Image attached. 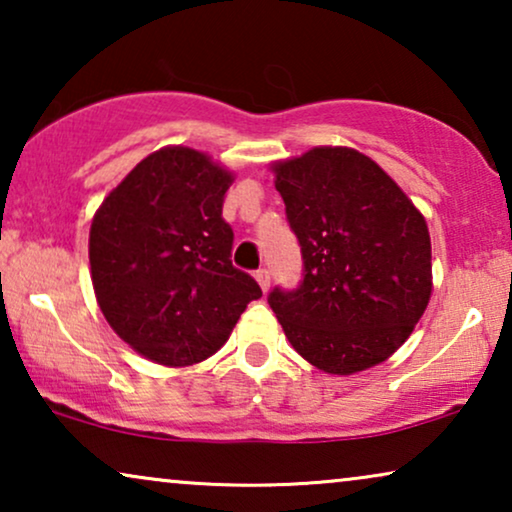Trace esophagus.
<instances>
[{
    "label": "esophagus",
    "mask_w": 512,
    "mask_h": 512,
    "mask_svg": "<svg viewBox=\"0 0 512 512\" xmlns=\"http://www.w3.org/2000/svg\"><path fill=\"white\" fill-rule=\"evenodd\" d=\"M254 277H256V282H258V286H261L263 291L270 289V272H268V268H258L254 272Z\"/></svg>",
    "instance_id": "34e87169"
}]
</instances>
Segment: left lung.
Masks as SVG:
<instances>
[{
    "instance_id": "left-lung-1",
    "label": "left lung",
    "mask_w": 512,
    "mask_h": 512,
    "mask_svg": "<svg viewBox=\"0 0 512 512\" xmlns=\"http://www.w3.org/2000/svg\"><path fill=\"white\" fill-rule=\"evenodd\" d=\"M303 282L268 303L293 349L331 375L387 361L431 298V237L412 200L375 160L317 146L275 167Z\"/></svg>"
}]
</instances>
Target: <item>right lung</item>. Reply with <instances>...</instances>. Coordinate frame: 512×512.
Instances as JSON below:
<instances>
[{
    "label": "right lung",
    "mask_w": 512,
    "mask_h": 512,
    "mask_svg": "<svg viewBox=\"0 0 512 512\" xmlns=\"http://www.w3.org/2000/svg\"><path fill=\"white\" fill-rule=\"evenodd\" d=\"M233 174L165 146L111 191L90 226L97 305L121 340L160 366H193L228 340L261 286L233 268L223 195Z\"/></svg>",
    "instance_id": "1"
}]
</instances>
